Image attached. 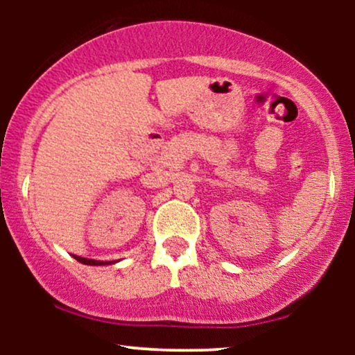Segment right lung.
<instances>
[{"label":"right lung","mask_w":355,"mask_h":355,"mask_svg":"<svg viewBox=\"0 0 355 355\" xmlns=\"http://www.w3.org/2000/svg\"><path fill=\"white\" fill-rule=\"evenodd\" d=\"M75 257L76 260L81 263H85V266H108V263H115V262H101V260H93V259H83V257Z\"/></svg>","instance_id":"add662e5"}]
</instances>
